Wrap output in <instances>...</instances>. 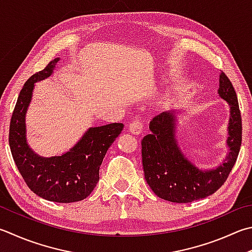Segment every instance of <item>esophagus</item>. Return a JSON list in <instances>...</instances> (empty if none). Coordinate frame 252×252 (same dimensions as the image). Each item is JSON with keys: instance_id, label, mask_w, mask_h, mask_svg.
Instances as JSON below:
<instances>
[{"instance_id": "1", "label": "esophagus", "mask_w": 252, "mask_h": 252, "mask_svg": "<svg viewBox=\"0 0 252 252\" xmlns=\"http://www.w3.org/2000/svg\"><path fill=\"white\" fill-rule=\"evenodd\" d=\"M128 129L134 135H139L142 131V123L139 121V118H134L128 125Z\"/></svg>"}]
</instances>
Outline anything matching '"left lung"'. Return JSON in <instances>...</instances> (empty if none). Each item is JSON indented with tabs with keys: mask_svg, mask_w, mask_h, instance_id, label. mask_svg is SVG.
Instances as JSON below:
<instances>
[{
	"mask_svg": "<svg viewBox=\"0 0 252 252\" xmlns=\"http://www.w3.org/2000/svg\"><path fill=\"white\" fill-rule=\"evenodd\" d=\"M218 94L230 105L229 154L215 170H198L185 158L174 138L173 113H161L151 120V132L141 140V157L145 179L157 196L173 203H189L212 195L226 182L238 158L243 124L236 91L222 71Z\"/></svg>",
	"mask_w": 252,
	"mask_h": 252,
	"instance_id": "8db88e82",
	"label": "left lung"
}]
</instances>
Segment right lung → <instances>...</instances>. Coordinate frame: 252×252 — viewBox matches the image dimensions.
<instances>
[{"label": "right lung", "instance_id": "obj_1", "mask_svg": "<svg viewBox=\"0 0 252 252\" xmlns=\"http://www.w3.org/2000/svg\"><path fill=\"white\" fill-rule=\"evenodd\" d=\"M59 58L34 73L24 84L9 123L8 142L14 162L32 192L47 201L72 203L88 197L98 182V171L108 148L124 125L113 123L93 127L68 153L42 158L35 155L26 142L25 114L30 105L34 83L48 78Z\"/></svg>", "mask_w": 252, "mask_h": 252}]
</instances>
